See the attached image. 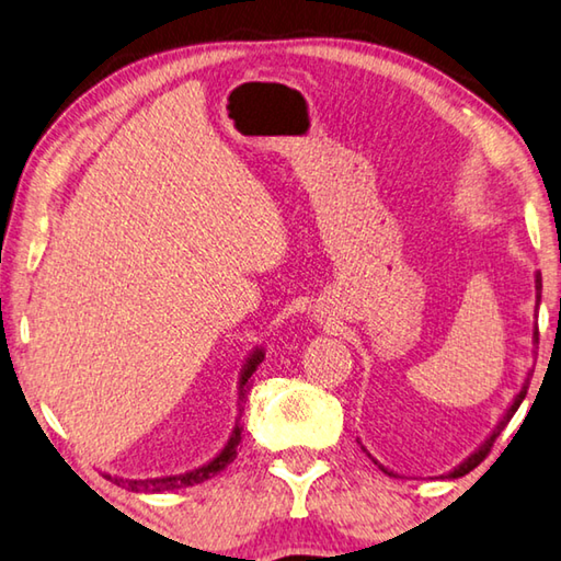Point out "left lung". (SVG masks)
Here are the masks:
<instances>
[{
  "label": "left lung",
  "mask_w": 561,
  "mask_h": 561,
  "mask_svg": "<svg viewBox=\"0 0 561 561\" xmlns=\"http://www.w3.org/2000/svg\"><path fill=\"white\" fill-rule=\"evenodd\" d=\"M535 309H539V301H542V274H535ZM531 344H539V331H537V327H535V331H531ZM527 388H529V376L525 378V383H522V388H519V393L515 396V398H512V403H510V408H507V411L505 413H502V417H500V421H497V425H495V428H492V433L488 435V438H485V443H480V448L478 450H472L470 455H468V458H465L460 465H458V468H453L450 472H445V474H440V478H445V480H455V478H462V474H468L472 468H478V465L482 462V460H485V455L490 453V448H492V443H495V438H497V435L502 433V431H505V425L512 421V415H515L517 413V408L522 405V401H525V396H527ZM360 448H364V445H360ZM364 453L368 455V458H371L376 465H378V468H381L383 472H388V474H393L391 470H388V468H383V465L381 462H378L376 458H374V455L371 453H368L366 448H364Z\"/></svg>",
  "instance_id": "obj_1"
}]
</instances>
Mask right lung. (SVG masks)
Listing matches in <instances>:
<instances>
[{"label": "right lung", "instance_id": "1", "mask_svg": "<svg viewBox=\"0 0 561 561\" xmlns=\"http://www.w3.org/2000/svg\"><path fill=\"white\" fill-rule=\"evenodd\" d=\"M264 360V348L262 346H254L250 354H247L244 364L240 368V381H237V405H240V413H237V421H234V428L230 433V438H227L225 448L215 455L210 462H205L203 468H195L190 472L183 474H165V478H148V480H123L118 474H106L111 482H116V485L126 488L130 492H148V495H156V492H173L180 488H193V485H201V482L215 478L217 472L225 470L227 465H230L237 458V450H240V443H242V423H240V415H242V401L247 391H250V381L252 374L257 371V366Z\"/></svg>", "mask_w": 561, "mask_h": 561}]
</instances>
